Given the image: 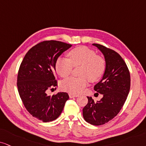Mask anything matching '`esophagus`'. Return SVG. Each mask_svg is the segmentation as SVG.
<instances>
[{
	"instance_id": "esophagus-1",
	"label": "esophagus",
	"mask_w": 146,
	"mask_h": 146,
	"mask_svg": "<svg viewBox=\"0 0 146 146\" xmlns=\"http://www.w3.org/2000/svg\"><path fill=\"white\" fill-rule=\"evenodd\" d=\"M69 97H70V98H76V97H78V94H74V93H69Z\"/></svg>"
}]
</instances>
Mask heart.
I'll return each mask as SVG.
<instances>
[{"mask_svg": "<svg viewBox=\"0 0 146 146\" xmlns=\"http://www.w3.org/2000/svg\"><path fill=\"white\" fill-rule=\"evenodd\" d=\"M69 59L60 57L55 62V70L62 78L71 74L73 67L81 66L80 77H70L61 84L64 91L73 93L82 92L87 86L89 80L96 82L102 78L106 71V62L103 57L98 55L91 48L80 46L70 50Z\"/></svg>", "mask_w": 146, "mask_h": 146, "instance_id": "b5f03b06", "label": "heart"}]
</instances>
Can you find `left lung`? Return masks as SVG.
I'll return each instance as SVG.
<instances>
[{
  "label": "left lung",
  "instance_id": "obj_1",
  "mask_svg": "<svg viewBox=\"0 0 146 146\" xmlns=\"http://www.w3.org/2000/svg\"><path fill=\"white\" fill-rule=\"evenodd\" d=\"M93 44L102 52L106 62L103 78L94 86L95 91L103 98L95 102L87 97L82 115L87 123L99 126L108 123L119 113L130 91L131 77L127 64L117 52L102 44Z\"/></svg>",
  "mask_w": 146,
  "mask_h": 146
}]
</instances>
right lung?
Segmentation results:
<instances>
[{
    "label": "right lung",
    "mask_w": 146,
    "mask_h": 146,
    "mask_svg": "<svg viewBox=\"0 0 146 146\" xmlns=\"http://www.w3.org/2000/svg\"><path fill=\"white\" fill-rule=\"evenodd\" d=\"M72 44L57 40H44L32 46L21 63L17 86L19 96L32 116L44 123L57 119L69 99L67 93L48 95L57 86L55 62Z\"/></svg>",
    "instance_id": "right-lung-1"
}]
</instances>
